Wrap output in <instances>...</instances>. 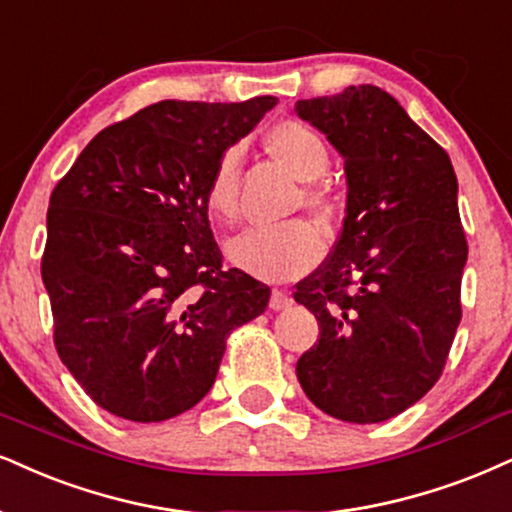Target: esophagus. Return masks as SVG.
I'll list each match as a JSON object with an SVG mask.
<instances>
[{
  "label": "esophagus",
  "instance_id": "obj_1",
  "mask_svg": "<svg viewBox=\"0 0 512 512\" xmlns=\"http://www.w3.org/2000/svg\"><path fill=\"white\" fill-rule=\"evenodd\" d=\"M289 306H292V294L282 292V289H273V294H270V308L273 311H285Z\"/></svg>",
  "mask_w": 512,
  "mask_h": 512
}]
</instances>
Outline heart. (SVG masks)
<instances>
[{
  "instance_id": "b5f03b06",
  "label": "heart",
  "mask_w": 512,
  "mask_h": 512,
  "mask_svg": "<svg viewBox=\"0 0 512 512\" xmlns=\"http://www.w3.org/2000/svg\"><path fill=\"white\" fill-rule=\"evenodd\" d=\"M266 149L296 180L311 182L304 189V204L315 216L332 220L342 208V197L325 178L330 170V149L311 125L280 121L266 132ZM239 170L242 154L230 147L218 156L204 187V206L220 223H232L239 211ZM232 266L261 280H292L318 266L325 256L320 232L306 220H289L282 225H261L232 237L225 246Z\"/></svg>"
}]
</instances>
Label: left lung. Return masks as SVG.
<instances>
[{
  "label": "left lung",
  "instance_id": "1",
  "mask_svg": "<svg viewBox=\"0 0 512 512\" xmlns=\"http://www.w3.org/2000/svg\"><path fill=\"white\" fill-rule=\"evenodd\" d=\"M294 111L344 156L349 187L330 258L294 292L320 327L296 377L332 418L389 420L434 387L460 323L468 242L456 173L375 85L301 99Z\"/></svg>",
  "mask_w": 512,
  "mask_h": 512
}]
</instances>
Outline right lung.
Wrapping results in <instances>:
<instances>
[{
    "label": "right lung",
    "instance_id": "obj_1",
    "mask_svg": "<svg viewBox=\"0 0 512 512\" xmlns=\"http://www.w3.org/2000/svg\"><path fill=\"white\" fill-rule=\"evenodd\" d=\"M275 104H151L99 132L54 187L42 256L54 344L118 418L161 422L197 406L230 332L266 311L268 285L223 270L204 187Z\"/></svg>",
    "mask_w": 512,
    "mask_h": 512
}]
</instances>
